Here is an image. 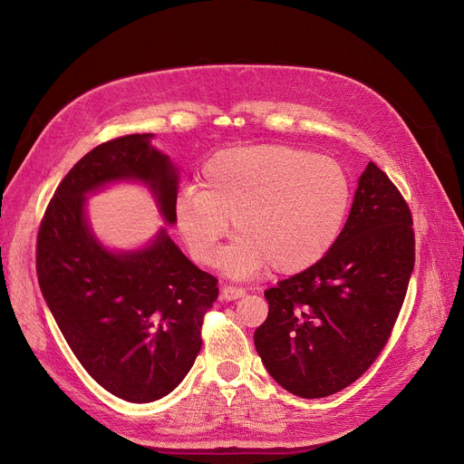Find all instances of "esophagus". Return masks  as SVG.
Segmentation results:
<instances>
[{
	"label": "esophagus",
	"instance_id": "34e87169",
	"mask_svg": "<svg viewBox=\"0 0 464 464\" xmlns=\"http://www.w3.org/2000/svg\"><path fill=\"white\" fill-rule=\"evenodd\" d=\"M245 295V289L237 287V285H224L222 287V299L224 301H235Z\"/></svg>",
	"mask_w": 464,
	"mask_h": 464
}]
</instances>
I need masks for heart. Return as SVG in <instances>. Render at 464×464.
Masks as SVG:
<instances>
[{
	"mask_svg": "<svg viewBox=\"0 0 464 464\" xmlns=\"http://www.w3.org/2000/svg\"><path fill=\"white\" fill-rule=\"evenodd\" d=\"M201 186L179 191L177 229L195 259L216 265L233 219L237 240L222 265L240 278L266 266L295 275L322 261L344 229L353 193L336 160L282 144L214 154Z\"/></svg>",
	"mask_w": 464,
	"mask_h": 464,
	"instance_id": "heart-1",
	"label": "heart"
}]
</instances>
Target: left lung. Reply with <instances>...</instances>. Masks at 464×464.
<instances>
[{"label":"left lung","mask_w":464,"mask_h":464,"mask_svg":"<svg viewBox=\"0 0 464 464\" xmlns=\"http://www.w3.org/2000/svg\"><path fill=\"white\" fill-rule=\"evenodd\" d=\"M411 224L401 191L371 161L329 254L265 291L269 315L254 344L289 393L322 399L343 392L382 353L416 261Z\"/></svg>","instance_id":"obj_1"}]
</instances>
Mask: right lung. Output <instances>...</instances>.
<instances>
[{"mask_svg":"<svg viewBox=\"0 0 464 464\" xmlns=\"http://www.w3.org/2000/svg\"><path fill=\"white\" fill-rule=\"evenodd\" d=\"M133 133L95 146L54 191L37 233L43 297L86 372L109 393L152 402L189 372L201 350L218 280L195 266L165 229L137 252H109L92 235L84 195L114 180H142L175 224L177 169Z\"/></svg>","mask_w":464,"mask_h":464,"instance_id":"right-lung-1","label":"right lung"}]
</instances>
